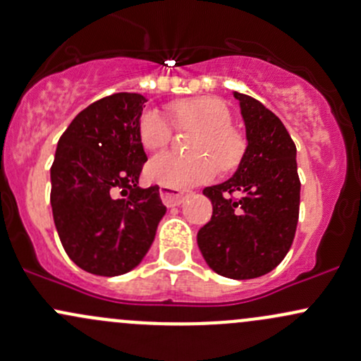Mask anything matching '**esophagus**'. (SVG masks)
Instances as JSON below:
<instances>
[{
  "label": "esophagus",
  "instance_id": "1",
  "mask_svg": "<svg viewBox=\"0 0 361 361\" xmlns=\"http://www.w3.org/2000/svg\"><path fill=\"white\" fill-rule=\"evenodd\" d=\"M160 196H161V201H164V204H166V207H177V204L184 203L185 197H188V195H184V192H179L177 189H170V188H161Z\"/></svg>",
  "mask_w": 361,
  "mask_h": 361
}]
</instances>
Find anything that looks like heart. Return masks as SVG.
Returning <instances> with one entry per match:
<instances>
[{
    "mask_svg": "<svg viewBox=\"0 0 361 361\" xmlns=\"http://www.w3.org/2000/svg\"><path fill=\"white\" fill-rule=\"evenodd\" d=\"M172 115L184 130H195L191 145L195 157L161 153L146 165L149 182L164 188L189 189L212 180L220 170L228 172L241 164L246 139L231 126L232 114L227 104L210 96L188 98L172 104ZM172 122L157 110L142 111L139 118V139L149 151L165 148L172 141Z\"/></svg>",
    "mask_w": 361,
    "mask_h": 361,
    "instance_id": "1",
    "label": "heart"
}]
</instances>
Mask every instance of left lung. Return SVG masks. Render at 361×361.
<instances>
[{
    "label": "left lung",
    "mask_w": 361,
    "mask_h": 361,
    "mask_svg": "<svg viewBox=\"0 0 361 361\" xmlns=\"http://www.w3.org/2000/svg\"><path fill=\"white\" fill-rule=\"evenodd\" d=\"M246 126L247 146L238 170L222 184L204 188L210 222L197 232L208 267L228 279L269 274L288 255L300 216L296 146L277 115L258 99L234 92ZM242 197L234 200L231 195Z\"/></svg>",
    "instance_id": "1"
}]
</instances>
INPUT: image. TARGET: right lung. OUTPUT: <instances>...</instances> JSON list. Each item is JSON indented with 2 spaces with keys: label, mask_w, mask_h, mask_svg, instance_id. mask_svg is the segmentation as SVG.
Here are the masks:
<instances>
[{
  "label": "right lung",
  "mask_w": 361,
  "mask_h": 361,
  "mask_svg": "<svg viewBox=\"0 0 361 361\" xmlns=\"http://www.w3.org/2000/svg\"><path fill=\"white\" fill-rule=\"evenodd\" d=\"M146 102L137 92L98 99L58 141L51 165L53 220L63 250L89 274L115 277L137 267L166 212L158 185H137L148 160L139 139Z\"/></svg>",
  "instance_id": "right-lung-1"
}]
</instances>
